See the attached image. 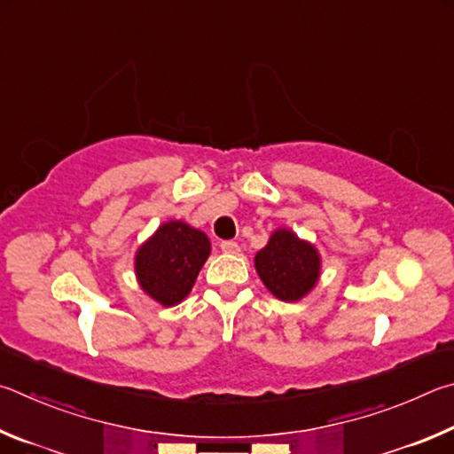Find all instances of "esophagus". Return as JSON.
Segmentation results:
<instances>
[{"instance_id":"1","label":"esophagus","mask_w":454,"mask_h":454,"mask_svg":"<svg viewBox=\"0 0 454 454\" xmlns=\"http://www.w3.org/2000/svg\"><path fill=\"white\" fill-rule=\"evenodd\" d=\"M221 251L223 253H231V255H237V253L241 251V247L235 241H221Z\"/></svg>"}]
</instances>
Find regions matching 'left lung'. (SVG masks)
<instances>
[{"mask_svg": "<svg viewBox=\"0 0 454 454\" xmlns=\"http://www.w3.org/2000/svg\"><path fill=\"white\" fill-rule=\"evenodd\" d=\"M255 267L265 287L281 301H299L315 287L319 279V253L313 245L279 229L271 235L267 247L255 257Z\"/></svg>", "mask_w": 454, "mask_h": 454, "instance_id": "1", "label": "left lung"}]
</instances>
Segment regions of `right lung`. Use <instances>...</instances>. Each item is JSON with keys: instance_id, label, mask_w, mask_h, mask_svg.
<instances>
[{"instance_id": "add662e5", "label": "right lung", "mask_w": 454, "mask_h": 454, "mask_svg": "<svg viewBox=\"0 0 454 454\" xmlns=\"http://www.w3.org/2000/svg\"><path fill=\"white\" fill-rule=\"evenodd\" d=\"M207 235L181 221H169L143 245L135 257V273L141 289L165 307L177 305L209 257Z\"/></svg>"}]
</instances>
